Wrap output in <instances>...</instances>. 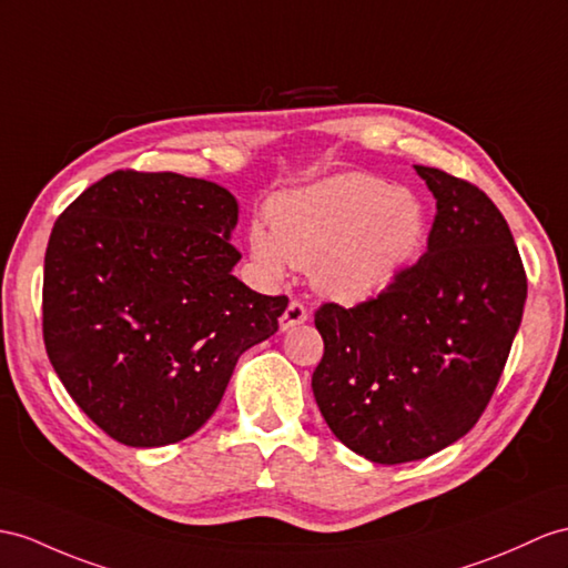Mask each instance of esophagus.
<instances>
[{
    "instance_id": "1",
    "label": "esophagus",
    "mask_w": 568,
    "mask_h": 568,
    "mask_svg": "<svg viewBox=\"0 0 568 568\" xmlns=\"http://www.w3.org/2000/svg\"><path fill=\"white\" fill-rule=\"evenodd\" d=\"M308 321V311H306V306H303L301 301H288V306H286V311L282 313V317H280V327L282 329H292V327H296V325H301V323H306Z\"/></svg>"
}]
</instances>
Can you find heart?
Instances as JSON below:
<instances>
[{"mask_svg":"<svg viewBox=\"0 0 568 568\" xmlns=\"http://www.w3.org/2000/svg\"><path fill=\"white\" fill-rule=\"evenodd\" d=\"M270 231L251 229V255L270 280L308 267L317 292L364 301L393 286L419 260L428 216L417 192L366 173L286 192L267 210Z\"/></svg>","mask_w":568,"mask_h":568,"instance_id":"heart-1","label":"heart"}]
</instances>
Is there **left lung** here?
I'll return each mask as SVG.
<instances>
[{
	"mask_svg": "<svg viewBox=\"0 0 568 568\" xmlns=\"http://www.w3.org/2000/svg\"><path fill=\"white\" fill-rule=\"evenodd\" d=\"M414 171L436 197L426 253L376 298L315 311V403L344 446L381 465L428 458L477 424L528 296L496 204L446 171Z\"/></svg>",
	"mask_w": 568,
	"mask_h": 568,
	"instance_id": "8db88e82",
	"label": "left lung"
}]
</instances>
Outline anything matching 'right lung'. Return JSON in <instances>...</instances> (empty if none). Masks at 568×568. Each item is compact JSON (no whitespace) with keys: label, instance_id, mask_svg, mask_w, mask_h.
Segmentation results:
<instances>
[{"label":"right lung","instance_id":"add662e5","mask_svg":"<svg viewBox=\"0 0 568 568\" xmlns=\"http://www.w3.org/2000/svg\"><path fill=\"white\" fill-rule=\"evenodd\" d=\"M239 202L178 173L115 171L54 221L43 339L67 393L132 448L192 436L239 356L280 329L286 296L233 276Z\"/></svg>","mask_w":568,"mask_h":568}]
</instances>
